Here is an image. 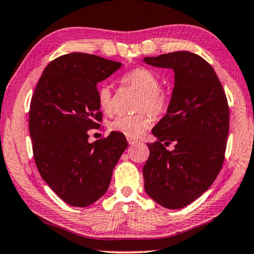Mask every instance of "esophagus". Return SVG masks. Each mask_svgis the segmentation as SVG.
I'll list each match as a JSON object with an SVG mask.
<instances>
[{
    "label": "esophagus",
    "mask_w": 254,
    "mask_h": 254,
    "mask_svg": "<svg viewBox=\"0 0 254 254\" xmlns=\"http://www.w3.org/2000/svg\"><path fill=\"white\" fill-rule=\"evenodd\" d=\"M127 142H128V144H129V145H134V144H136V143H138L137 141H136V139L130 138V137H127Z\"/></svg>",
    "instance_id": "1"
}]
</instances>
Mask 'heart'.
I'll use <instances>...</instances> for the list:
<instances>
[{"instance_id": "b5f03b06", "label": "heart", "mask_w": 254, "mask_h": 254, "mask_svg": "<svg viewBox=\"0 0 254 254\" xmlns=\"http://www.w3.org/2000/svg\"><path fill=\"white\" fill-rule=\"evenodd\" d=\"M121 82L134 87L142 93V97H139L137 103V111H141V113L136 116L117 117L110 123L109 128L127 137L137 138L151 126L152 119L148 114L150 113L154 118L163 116L170 105V97L160 88V80L156 73L146 67L139 66L130 69L121 78ZM96 100L102 112L105 115H112L115 111V102L109 84L102 83L97 87ZM142 111L147 112L142 113Z\"/></svg>"}]
</instances>
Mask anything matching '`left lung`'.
<instances>
[{"label": "left lung", "instance_id": "left-lung-1", "mask_svg": "<svg viewBox=\"0 0 254 254\" xmlns=\"http://www.w3.org/2000/svg\"><path fill=\"white\" fill-rule=\"evenodd\" d=\"M145 63L173 68L175 86L166 116L148 144L143 166L146 193L161 206L178 209L196 200L221 171L229 133V105L214 69L189 51L145 57ZM174 142L172 152L166 146Z\"/></svg>", "mask_w": 254, "mask_h": 254}]
</instances>
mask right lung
<instances>
[{
  "label": "right lung",
  "instance_id": "add662e5",
  "mask_svg": "<svg viewBox=\"0 0 254 254\" xmlns=\"http://www.w3.org/2000/svg\"><path fill=\"white\" fill-rule=\"evenodd\" d=\"M120 66L96 55H63L48 64L32 96L28 128L36 167L72 206H89L106 192L128 145L117 131L88 141V130L102 123L96 84Z\"/></svg>",
  "mask_w": 254,
  "mask_h": 254
}]
</instances>
